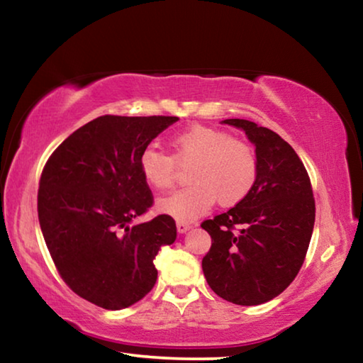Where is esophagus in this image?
Returning <instances> with one entry per match:
<instances>
[{"label": "esophagus", "mask_w": 363, "mask_h": 363, "mask_svg": "<svg viewBox=\"0 0 363 363\" xmlns=\"http://www.w3.org/2000/svg\"><path fill=\"white\" fill-rule=\"evenodd\" d=\"M176 227H177V232H179V233H186L190 229V227H192V224L187 223V220H177Z\"/></svg>", "instance_id": "1"}]
</instances>
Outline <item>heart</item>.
<instances>
[{"instance_id":"1","label":"heart","mask_w":363,"mask_h":363,"mask_svg":"<svg viewBox=\"0 0 363 363\" xmlns=\"http://www.w3.org/2000/svg\"><path fill=\"white\" fill-rule=\"evenodd\" d=\"M173 157L145 147L139 157L140 174L155 190H168L177 181V164L192 167V186L158 201L160 210L179 220L205 214L218 200L220 206L240 203L257 181L259 163L253 147L216 128L195 125L171 139Z\"/></svg>"}]
</instances>
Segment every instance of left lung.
Returning a JSON list of instances; mask_svg holds the SVG:
<instances>
[{
    "label": "left lung",
    "mask_w": 363,
    "mask_h": 363,
    "mask_svg": "<svg viewBox=\"0 0 363 363\" xmlns=\"http://www.w3.org/2000/svg\"><path fill=\"white\" fill-rule=\"evenodd\" d=\"M224 123L242 128L256 145L259 173L247 199L201 223L211 235L201 267L218 296L257 306L298 275L314 230L315 200L303 162L277 133L248 120Z\"/></svg>",
    "instance_id": "left-lung-1"
}]
</instances>
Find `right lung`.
<instances>
[{
    "mask_svg": "<svg viewBox=\"0 0 363 363\" xmlns=\"http://www.w3.org/2000/svg\"><path fill=\"white\" fill-rule=\"evenodd\" d=\"M177 116L104 115L51 153L38 189V219L54 266L78 296L102 309L138 303L157 281L153 259L176 240V223L158 214L139 157Z\"/></svg>",
    "mask_w": 363,
    "mask_h": 363,
    "instance_id": "1",
    "label": "right lung"
}]
</instances>
